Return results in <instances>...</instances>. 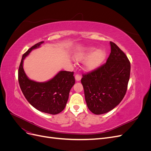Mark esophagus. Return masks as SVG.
Returning a JSON list of instances; mask_svg holds the SVG:
<instances>
[{
  "mask_svg": "<svg viewBox=\"0 0 151 151\" xmlns=\"http://www.w3.org/2000/svg\"><path fill=\"white\" fill-rule=\"evenodd\" d=\"M75 79H76V80L77 81H79L81 79V76L80 74H76V76H75Z\"/></svg>",
  "mask_w": 151,
  "mask_h": 151,
  "instance_id": "esophagus-1",
  "label": "esophagus"
}]
</instances>
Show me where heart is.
<instances>
[{
	"label": "heart",
	"mask_w": 151,
	"mask_h": 151,
	"mask_svg": "<svg viewBox=\"0 0 151 151\" xmlns=\"http://www.w3.org/2000/svg\"><path fill=\"white\" fill-rule=\"evenodd\" d=\"M91 47L84 50L75 54L74 60L77 62H82L86 60L84 63V68L86 70L91 71L99 67L104 62L106 57V52L103 49H98Z\"/></svg>",
	"instance_id": "obj_1"
}]
</instances>
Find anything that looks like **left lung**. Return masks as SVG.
Instances as JSON below:
<instances>
[{
    "instance_id": "left-lung-1",
    "label": "left lung",
    "mask_w": 151,
    "mask_h": 151,
    "mask_svg": "<svg viewBox=\"0 0 151 151\" xmlns=\"http://www.w3.org/2000/svg\"><path fill=\"white\" fill-rule=\"evenodd\" d=\"M111 53L106 62L83 74L85 99L89 110L101 115L115 108L124 98L130 79V63L125 53L110 42Z\"/></svg>"
}]
</instances>
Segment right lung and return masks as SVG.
<instances>
[{"instance_id":"1","label":"right lung","mask_w":151,"mask_h":151,"mask_svg":"<svg viewBox=\"0 0 151 151\" xmlns=\"http://www.w3.org/2000/svg\"><path fill=\"white\" fill-rule=\"evenodd\" d=\"M43 43L35 44L23 54L18 70V81L24 97L32 106L42 112L56 115L65 108L70 91L75 84V78L73 72L63 70L44 83L28 78L23 68L24 59Z\"/></svg>"}]
</instances>
